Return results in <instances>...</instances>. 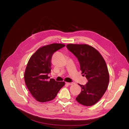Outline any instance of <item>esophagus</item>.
Masks as SVG:
<instances>
[{
	"label": "esophagus",
	"mask_w": 129,
	"mask_h": 129,
	"mask_svg": "<svg viewBox=\"0 0 129 129\" xmlns=\"http://www.w3.org/2000/svg\"><path fill=\"white\" fill-rule=\"evenodd\" d=\"M66 83L69 85H71L74 84V82H66Z\"/></svg>",
	"instance_id": "esophagus-1"
}]
</instances>
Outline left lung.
<instances>
[{"label": "left lung", "mask_w": 129, "mask_h": 129, "mask_svg": "<svg viewBox=\"0 0 129 129\" xmlns=\"http://www.w3.org/2000/svg\"><path fill=\"white\" fill-rule=\"evenodd\" d=\"M66 47L77 57L82 74L88 80L85 85L79 84L82 90L76 100L85 106L94 105L102 98L108 86L109 74L106 63L101 54L90 46L68 44Z\"/></svg>", "instance_id": "left-lung-1"}]
</instances>
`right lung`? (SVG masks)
Returning a JSON list of instances; mask_svg holds the SVG:
<instances>
[{
    "label": "right lung",
    "mask_w": 129,
    "mask_h": 129,
    "mask_svg": "<svg viewBox=\"0 0 129 129\" xmlns=\"http://www.w3.org/2000/svg\"><path fill=\"white\" fill-rule=\"evenodd\" d=\"M64 46L61 44L43 46L29 58L24 74L25 82L30 93L38 102L53 100L64 86V82H57L53 79L49 80L48 74L51 71L53 54Z\"/></svg>",
    "instance_id": "obj_1"
}]
</instances>
